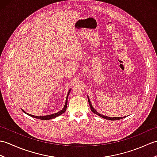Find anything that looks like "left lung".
<instances>
[{
    "label": "left lung",
    "instance_id": "8db88e82",
    "mask_svg": "<svg viewBox=\"0 0 157 157\" xmlns=\"http://www.w3.org/2000/svg\"><path fill=\"white\" fill-rule=\"evenodd\" d=\"M88 103H89V105H90V106L91 111H92L93 113H95L96 115H98V116L101 117H102V118L106 119H108V120H111V121H115V120H119V119H123V118L125 117H109L105 116V115H101V114H100V113H98L97 111H96V110L94 109V108L93 107V106H92V105L91 104L90 101V99H89V97H88Z\"/></svg>",
    "mask_w": 157,
    "mask_h": 157
}]
</instances>
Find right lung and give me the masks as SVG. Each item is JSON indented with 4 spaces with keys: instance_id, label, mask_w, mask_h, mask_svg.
<instances>
[{
    "instance_id": "add662e5",
    "label": "right lung",
    "mask_w": 157,
    "mask_h": 157,
    "mask_svg": "<svg viewBox=\"0 0 157 157\" xmlns=\"http://www.w3.org/2000/svg\"><path fill=\"white\" fill-rule=\"evenodd\" d=\"M70 91H71V89L69 90L68 93H67V98H66V101H65V104L64 105V107H63L62 109V110H61V111L56 113H54V114H51V115H45V116H36V115H30L29 114V113H26L25 111H23V109H21L23 113H25V114L28 115L29 116L32 117H34L36 119H42V120H49V119H54L55 117H59V115H62L63 113H65V111H66L67 109V98H68V96L69 94V92Z\"/></svg>"
}]
</instances>
